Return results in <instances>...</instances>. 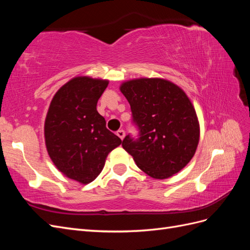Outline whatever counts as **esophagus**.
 <instances>
[{
    "instance_id": "1",
    "label": "esophagus",
    "mask_w": 250,
    "mask_h": 250,
    "mask_svg": "<svg viewBox=\"0 0 250 250\" xmlns=\"http://www.w3.org/2000/svg\"><path fill=\"white\" fill-rule=\"evenodd\" d=\"M117 135H118V137H119L121 140H123V139L125 138V131H124V130H119V131L117 132Z\"/></svg>"
}]
</instances>
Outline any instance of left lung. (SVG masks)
Returning <instances> with one entry per match:
<instances>
[{
  "label": "left lung",
  "instance_id": "1",
  "mask_svg": "<svg viewBox=\"0 0 250 250\" xmlns=\"http://www.w3.org/2000/svg\"><path fill=\"white\" fill-rule=\"evenodd\" d=\"M141 137L129 135L122 146L138 167L154 179L183 170L193 158L200 138L197 113L190 98L164 78H135L121 83Z\"/></svg>",
  "mask_w": 250,
  "mask_h": 250
}]
</instances>
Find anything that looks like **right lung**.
Wrapping results in <instances>:
<instances>
[{"instance_id": "obj_1", "label": "right lung", "mask_w": 250, "mask_h": 250, "mask_svg": "<svg viewBox=\"0 0 250 250\" xmlns=\"http://www.w3.org/2000/svg\"><path fill=\"white\" fill-rule=\"evenodd\" d=\"M109 81L77 76L53 97L44 120V143L59 172L81 185L95 180L121 139L106 128L97 103Z\"/></svg>"}]
</instances>
